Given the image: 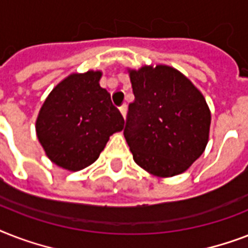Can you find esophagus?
Instances as JSON below:
<instances>
[{"instance_id": "34e87169", "label": "esophagus", "mask_w": 248, "mask_h": 248, "mask_svg": "<svg viewBox=\"0 0 248 248\" xmlns=\"http://www.w3.org/2000/svg\"><path fill=\"white\" fill-rule=\"evenodd\" d=\"M120 112H121V114L124 116V118H126V114H127V105H126V104L121 105Z\"/></svg>"}]
</instances>
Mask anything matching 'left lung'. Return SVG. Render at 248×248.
I'll return each instance as SVG.
<instances>
[{"label": "left lung", "instance_id": "8db88e82", "mask_svg": "<svg viewBox=\"0 0 248 248\" xmlns=\"http://www.w3.org/2000/svg\"><path fill=\"white\" fill-rule=\"evenodd\" d=\"M135 100L124 135L134 161L157 176L184 172L203 153L211 113L203 95L167 65L130 71Z\"/></svg>", "mask_w": 248, "mask_h": 248}]
</instances>
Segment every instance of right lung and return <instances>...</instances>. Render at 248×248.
Instances as JSON below:
<instances>
[{
    "label": "right lung",
    "mask_w": 248,
    "mask_h": 248,
    "mask_svg": "<svg viewBox=\"0 0 248 248\" xmlns=\"http://www.w3.org/2000/svg\"><path fill=\"white\" fill-rule=\"evenodd\" d=\"M100 77L93 71L69 76L50 93L37 118V136L47 157L69 171L95 162L109 136L124 128V117L99 85Z\"/></svg>",
    "instance_id": "right-lung-1"
}]
</instances>
